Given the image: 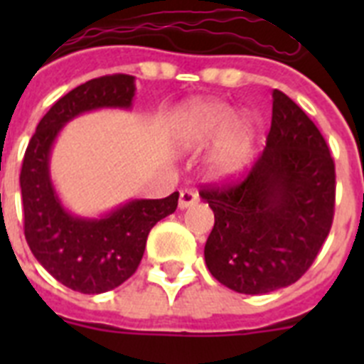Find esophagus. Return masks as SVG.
Returning <instances> with one entry per match:
<instances>
[{
  "instance_id": "34e87169",
  "label": "esophagus",
  "mask_w": 364,
  "mask_h": 364,
  "mask_svg": "<svg viewBox=\"0 0 364 364\" xmlns=\"http://www.w3.org/2000/svg\"><path fill=\"white\" fill-rule=\"evenodd\" d=\"M198 202V193L195 189H182L178 197V208L180 210H188L191 205Z\"/></svg>"
}]
</instances>
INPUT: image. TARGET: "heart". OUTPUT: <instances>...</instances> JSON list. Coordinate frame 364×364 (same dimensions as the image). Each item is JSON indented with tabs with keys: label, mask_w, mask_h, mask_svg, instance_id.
Wrapping results in <instances>:
<instances>
[{
	"label": "heart",
	"mask_w": 364,
	"mask_h": 364,
	"mask_svg": "<svg viewBox=\"0 0 364 364\" xmlns=\"http://www.w3.org/2000/svg\"><path fill=\"white\" fill-rule=\"evenodd\" d=\"M176 133L186 146L202 147L217 142L208 160V171L217 180L237 178L250 162L253 146L252 122L235 117L233 107L218 102H193L180 112Z\"/></svg>",
	"instance_id": "b5f03b06"
}]
</instances>
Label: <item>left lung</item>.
I'll list each match as a JSON object with an SVG mask.
<instances>
[{"label":"left lung","instance_id":"left-lung-1","mask_svg":"<svg viewBox=\"0 0 364 364\" xmlns=\"http://www.w3.org/2000/svg\"><path fill=\"white\" fill-rule=\"evenodd\" d=\"M266 147L240 184L205 188L215 226L205 266L220 284L262 295L294 284L326 240L336 166L323 134L294 100L273 89Z\"/></svg>","mask_w":364,"mask_h":364}]
</instances>
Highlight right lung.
Listing matches in <instances>:
<instances>
[{
  "instance_id": "add662e5",
  "label": "right lung",
  "mask_w": 364,
  "mask_h": 364,
  "mask_svg": "<svg viewBox=\"0 0 364 364\" xmlns=\"http://www.w3.org/2000/svg\"><path fill=\"white\" fill-rule=\"evenodd\" d=\"M134 76L89 80L58 100L40 120L23 156L19 186L25 239L32 255L56 281L80 294L114 290L136 272L151 228L175 213L178 193L160 200L133 198L98 217L69 211L54 188L50 153L74 118L98 109H133Z\"/></svg>"
}]
</instances>
